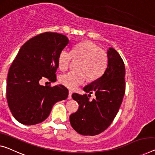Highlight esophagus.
Returning <instances> with one entry per match:
<instances>
[{"label":"esophagus","instance_id":"obj_1","mask_svg":"<svg viewBox=\"0 0 155 155\" xmlns=\"http://www.w3.org/2000/svg\"><path fill=\"white\" fill-rule=\"evenodd\" d=\"M71 94H72V92H71V91H69V94H68V100H71Z\"/></svg>","mask_w":155,"mask_h":155}]
</instances>
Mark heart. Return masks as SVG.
I'll list each match as a JSON object with an SVG mask.
<instances>
[{
  "label": "heart",
  "instance_id": "heart-1",
  "mask_svg": "<svg viewBox=\"0 0 155 155\" xmlns=\"http://www.w3.org/2000/svg\"><path fill=\"white\" fill-rule=\"evenodd\" d=\"M80 60L78 72L70 71L62 74L60 82L71 90H74L84 84L87 79L94 81L104 72L108 64V56L105 51L91 41H84L76 45L71 51L63 49L58 55V67L64 71L69 68L71 60Z\"/></svg>",
  "mask_w": 155,
  "mask_h": 155
}]
</instances>
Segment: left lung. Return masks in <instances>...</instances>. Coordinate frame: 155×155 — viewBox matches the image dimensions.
<instances>
[{
    "instance_id": "8db88e82",
    "label": "left lung",
    "mask_w": 155,
    "mask_h": 155,
    "mask_svg": "<svg viewBox=\"0 0 155 155\" xmlns=\"http://www.w3.org/2000/svg\"><path fill=\"white\" fill-rule=\"evenodd\" d=\"M108 65L97 79L84 87L86 94H72L74 100L79 107L71 114V127L84 136L97 135L107 129L118 112L125 92V68L120 55L114 48L107 51ZM94 93L96 97L92 101L88 97Z\"/></svg>"
}]
</instances>
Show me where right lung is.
Instances as JSON below:
<instances>
[{
    "label": "right lung",
    "mask_w": 155,
    "mask_h": 155,
    "mask_svg": "<svg viewBox=\"0 0 155 155\" xmlns=\"http://www.w3.org/2000/svg\"><path fill=\"white\" fill-rule=\"evenodd\" d=\"M68 43L64 35L47 32L30 39L18 51L8 71L6 96L12 114L20 123H40L55 103L68 98L64 85L44 86L40 81L44 78L55 81L58 55Z\"/></svg>",
    "instance_id": "1"
}]
</instances>
